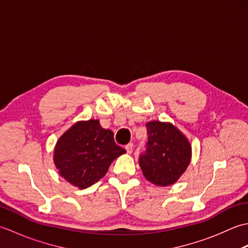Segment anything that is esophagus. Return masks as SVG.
Instances as JSON below:
<instances>
[{"mask_svg":"<svg viewBox=\"0 0 248 248\" xmlns=\"http://www.w3.org/2000/svg\"><path fill=\"white\" fill-rule=\"evenodd\" d=\"M133 144L132 143H130V144H128L127 146H125V150H127V152L128 154H132V151H133Z\"/></svg>","mask_w":248,"mask_h":248,"instance_id":"1","label":"esophagus"}]
</instances>
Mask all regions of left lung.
<instances>
[{
	"label": "left lung",
	"instance_id": "obj_1",
	"mask_svg": "<svg viewBox=\"0 0 248 248\" xmlns=\"http://www.w3.org/2000/svg\"><path fill=\"white\" fill-rule=\"evenodd\" d=\"M148 143L140 165L145 178L157 186L176 183L192 159L187 138L170 123L152 120L146 124Z\"/></svg>",
	"mask_w": 248,
	"mask_h": 248
}]
</instances>
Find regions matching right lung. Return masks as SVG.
<instances>
[{"instance_id": "right-lung-1", "label": "right lung", "mask_w": 248, "mask_h": 248, "mask_svg": "<svg viewBox=\"0 0 248 248\" xmlns=\"http://www.w3.org/2000/svg\"><path fill=\"white\" fill-rule=\"evenodd\" d=\"M124 154L112 131L103 129L98 119H89L77 121L57 140L53 161L66 181L84 189L104 177L112 162Z\"/></svg>"}]
</instances>
